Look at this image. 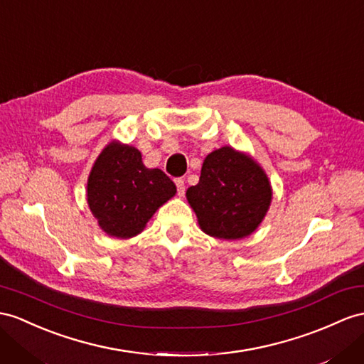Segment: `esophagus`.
I'll use <instances>...</instances> for the list:
<instances>
[{"label":"esophagus","instance_id":"obj_1","mask_svg":"<svg viewBox=\"0 0 364 364\" xmlns=\"http://www.w3.org/2000/svg\"><path fill=\"white\" fill-rule=\"evenodd\" d=\"M175 186H176V192H178L180 197H183V195H184V189H186L184 180H183V178H175Z\"/></svg>","mask_w":364,"mask_h":364}]
</instances>
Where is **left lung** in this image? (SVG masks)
<instances>
[{
    "label": "left lung",
    "mask_w": 364,
    "mask_h": 364,
    "mask_svg": "<svg viewBox=\"0 0 364 364\" xmlns=\"http://www.w3.org/2000/svg\"><path fill=\"white\" fill-rule=\"evenodd\" d=\"M186 197L203 232L240 240L252 234L266 217L272 188L254 158L225 146L204 158L200 181Z\"/></svg>",
    "instance_id": "left-lung-1"
}]
</instances>
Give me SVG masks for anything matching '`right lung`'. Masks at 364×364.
Returning <instances> with one entry per match:
<instances>
[{
    "instance_id": "right-lung-1",
    "label": "right lung",
    "mask_w": 364,
    "mask_h": 364,
    "mask_svg": "<svg viewBox=\"0 0 364 364\" xmlns=\"http://www.w3.org/2000/svg\"><path fill=\"white\" fill-rule=\"evenodd\" d=\"M176 193L161 169H147L136 147L109 143L87 180V204L110 237L132 238L143 232L156 209Z\"/></svg>"
}]
</instances>
